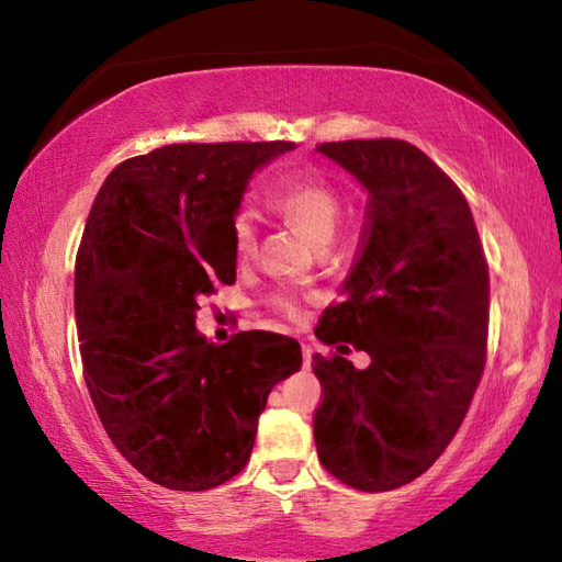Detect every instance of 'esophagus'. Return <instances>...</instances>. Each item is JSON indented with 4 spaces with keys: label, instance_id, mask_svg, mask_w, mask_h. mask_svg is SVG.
Masks as SVG:
<instances>
[{
    "label": "esophagus",
    "instance_id": "1",
    "mask_svg": "<svg viewBox=\"0 0 562 562\" xmlns=\"http://www.w3.org/2000/svg\"><path fill=\"white\" fill-rule=\"evenodd\" d=\"M302 359H304V367L312 364V349L307 345H302Z\"/></svg>",
    "mask_w": 562,
    "mask_h": 562
}]
</instances>
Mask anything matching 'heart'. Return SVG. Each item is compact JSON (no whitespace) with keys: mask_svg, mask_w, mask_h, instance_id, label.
Returning <instances> with one entry per match:
<instances>
[{"mask_svg":"<svg viewBox=\"0 0 562 562\" xmlns=\"http://www.w3.org/2000/svg\"><path fill=\"white\" fill-rule=\"evenodd\" d=\"M268 203L282 221L297 227L315 247H325L335 237L341 215V195L329 180L310 173H297L282 178L268 193ZM233 247L237 258H247L255 250V217L250 211H237L231 223ZM272 310L282 317L297 322L302 317L300 304L290 294H274L270 300Z\"/></svg>","mask_w":562,"mask_h":562,"instance_id":"1","label":"heart"}]
</instances>
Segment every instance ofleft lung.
Masks as SVG:
<instances>
[{
    "mask_svg": "<svg viewBox=\"0 0 562 562\" xmlns=\"http://www.w3.org/2000/svg\"><path fill=\"white\" fill-rule=\"evenodd\" d=\"M367 188V227L341 300L315 335L331 357L315 443L325 469L367 493L418 479L446 451L486 364L488 265L453 180L406 140L317 146ZM367 350L370 367L344 357Z\"/></svg>",
    "mask_w": 562,
    "mask_h": 562,
    "instance_id": "left-lung-1",
    "label": "left lung"
}]
</instances>
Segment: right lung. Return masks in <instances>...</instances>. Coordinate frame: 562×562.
<instances>
[{
    "instance_id": "add662e5",
    "label": "right lung",
    "mask_w": 562,
    "mask_h": 562,
    "mask_svg": "<svg viewBox=\"0 0 562 562\" xmlns=\"http://www.w3.org/2000/svg\"><path fill=\"white\" fill-rule=\"evenodd\" d=\"M292 148L164 146L113 168L91 205L74 272L83 379L113 446L158 486L207 491L240 473L272 386L302 367L292 337L213 345L195 329L198 300L235 282L247 183Z\"/></svg>"
}]
</instances>
